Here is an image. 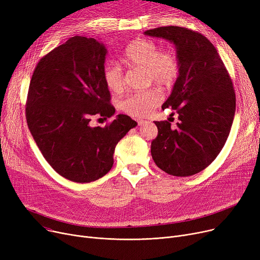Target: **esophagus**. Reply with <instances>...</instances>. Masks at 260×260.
Here are the masks:
<instances>
[{
	"label": "esophagus",
	"mask_w": 260,
	"mask_h": 260,
	"mask_svg": "<svg viewBox=\"0 0 260 260\" xmlns=\"http://www.w3.org/2000/svg\"><path fill=\"white\" fill-rule=\"evenodd\" d=\"M137 122H138V125H142V124H144V123H145L146 121H144V120H142V119H138Z\"/></svg>",
	"instance_id": "esophagus-1"
}]
</instances>
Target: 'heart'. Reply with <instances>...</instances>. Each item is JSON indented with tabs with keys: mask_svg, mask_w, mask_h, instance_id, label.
Instances as JSON below:
<instances>
[{
	"mask_svg": "<svg viewBox=\"0 0 260 260\" xmlns=\"http://www.w3.org/2000/svg\"><path fill=\"white\" fill-rule=\"evenodd\" d=\"M123 61L132 68L144 71V80L147 85L157 84L162 88H171L180 74V61L172 49L160 50L159 46L147 39H137L125 48ZM107 88L120 93L124 89V76L120 66L108 63L103 73ZM161 102V92L156 87L127 94L120 101L123 112L137 118H143L152 113Z\"/></svg>",
	"mask_w": 260,
	"mask_h": 260,
	"instance_id": "1",
	"label": "heart"
}]
</instances>
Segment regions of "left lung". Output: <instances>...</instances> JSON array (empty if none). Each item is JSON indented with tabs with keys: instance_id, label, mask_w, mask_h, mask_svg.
<instances>
[{
	"instance_id": "1",
	"label": "left lung",
	"mask_w": 260,
	"mask_h": 260,
	"mask_svg": "<svg viewBox=\"0 0 260 260\" xmlns=\"http://www.w3.org/2000/svg\"><path fill=\"white\" fill-rule=\"evenodd\" d=\"M144 35L171 41L180 61L179 78L162 105L172 107L179 121L176 126L155 121L152 157L170 175L193 176L211 165L229 137L236 108L233 83L217 49L201 34L166 26Z\"/></svg>"
}]
</instances>
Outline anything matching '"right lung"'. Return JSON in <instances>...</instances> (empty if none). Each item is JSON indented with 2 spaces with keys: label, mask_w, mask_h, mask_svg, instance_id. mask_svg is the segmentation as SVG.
<instances>
[{
  "label": "right lung",
  "mask_w": 260,
  "mask_h": 260,
  "mask_svg": "<svg viewBox=\"0 0 260 260\" xmlns=\"http://www.w3.org/2000/svg\"><path fill=\"white\" fill-rule=\"evenodd\" d=\"M106 51L95 39L75 36L41 59L30 80L27 125L50 167L74 182L111 171L117 143L137 125L126 115L104 127L90 125L93 117L115 114L103 78Z\"/></svg>",
  "instance_id": "1"
}]
</instances>
